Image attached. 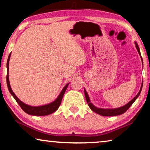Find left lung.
<instances>
[{
    "instance_id": "obj_1",
    "label": "left lung",
    "mask_w": 150,
    "mask_h": 150,
    "mask_svg": "<svg viewBox=\"0 0 150 150\" xmlns=\"http://www.w3.org/2000/svg\"><path fill=\"white\" fill-rule=\"evenodd\" d=\"M135 44H136V48L137 49V50H138V52L139 53V54H140V56H141V52H140V50H139L138 44H137L136 42H135ZM142 87H143V83H142V85H141L140 91H139L138 94H137V95L135 96V97L133 98V99L131 100L130 102H129L128 104H126V105L124 106H122V107L117 108H114V109H102V108H99L96 107V106H93V104L91 103V102H90L89 98V96H88V94L85 89V96L86 100H87L88 105H89V108H91V109L93 110V112H96V113H98L99 115H102V116H116V115H122L123 113H124V112L130 107V106L133 104V102L136 100L137 98L139 97V95H140L141 89H142Z\"/></svg>"
}]
</instances>
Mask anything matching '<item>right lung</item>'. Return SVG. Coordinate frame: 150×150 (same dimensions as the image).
Instances as JSON below:
<instances>
[{"label": "right lung", "instance_id": "right-lung-1", "mask_svg": "<svg viewBox=\"0 0 150 150\" xmlns=\"http://www.w3.org/2000/svg\"><path fill=\"white\" fill-rule=\"evenodd\" d=\"M10 56H11V53H10L9 55V57H8L7 62V71H9V61ZM7 87H8V89H9L10 93H11L12 96L14 98V99L16 100V102H18L22 109L28 115H35V116L48 115L51 114L52 113V112H54V111H56V110L59 108V106H60L63 96L64 95L65 91H66L67 86H68V84L65 86L62 91H61V93L59 94L58 98H57L54 102H52V103L46 104V105L41 106H28L27 104H24V102L20 101V100L17 98V96L15 95V93H13V91H12L11 86H10V84H9V74H8V72L7 74Z\"/></svg>", "mask_w": 150, "mask_h": 150}]
</instances>
